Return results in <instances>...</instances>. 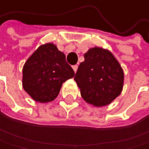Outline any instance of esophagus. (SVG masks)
I'll return each mask as SVG.
<instances>
[{
    "label": "esophagus",
    "instance_id": "1",
    "mask_svg": "<svg viewBox=\"0 0 149 149\" xmlns=\"http://www.w3.org/2000/svg\"><path fill=\"white\" fill-rule=\"evenodd\" d=\"M72 69H73L74 72H76L77 70H78V66H77V65H73V66H72Z\"/></svg>",
    "mask_w": 149,
    "mask_h": 149
}]
</instances>
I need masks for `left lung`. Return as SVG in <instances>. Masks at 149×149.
Instances as JSON below:
<instances>
[{
    "instance_id": "left-lung-1",
    "label": "left lung",
    "mask_w": 149,
    "mask_h": 149,
    "mask_svg": "<svg viewBox=\"0 0 149 149\" xmlns=\"http://www.w3.org/2000/svg\"><path fill=\"white\" fill-rule=\"evenodd\" d=\"M75 79L82 98L95 107L110 104L121 95L124 72L112 52L95 46L84 54Z\"/></svg>"
}]
</instances>
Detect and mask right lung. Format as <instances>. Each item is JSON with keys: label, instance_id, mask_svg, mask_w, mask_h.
<instances>
[{"label": "right lung", "instance_id": "add662e5", "mask_svg": "<svg viewBox=\"0 0 149 149\" xmlns=\"http://www.w3.org/2000/svg\"><path fill=\"white\" fill-rule=\"evenodd\" d=\"M74 75L65 54L54 44L46 43L26 61L22 69V86L36 102L49 103L57 97L62 83Z\"/></svg>", "mask_w": 149, "mask_h": 149}]
</instances>
